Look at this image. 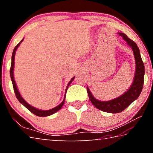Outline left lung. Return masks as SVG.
Returning <instances> with one entry per match:
<instances>
[{
  "instance_id": "1",
  "label": "left lung",
  "mask_w": 153,
  "mask_h": 153,
  "mask_svg": "<svg viewBox=\"0 0 153 153\" xmlns=\"http://www.w3.org/2000/svg\"><path fill=\"white\" fill-rule=\"evenodd\" d=\"M119 35L122 36L123 39L128 43V45L132 48L136 60V67L135 77H134L133 84L131 86L130 88L121 97L115 98V99L109 100V101H100L93 97L89 88L87 87L88 94L90 100L93 105L98 109L111 113H120L126 109L131 102L138 98L142 88H143L144 84V65L142 60L138 46L134 41L129 39L125 33H119Z\"/></svg>"
}]
</instances>
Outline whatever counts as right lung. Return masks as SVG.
I'll list each match as a JSON object with an SVG mask.
<instances>
[{
	"instance_id": "right-lung-1",
	"label": "right lung",
	"mask_w": 153,
	"mask_h": 153,
	"mask_svg": "<svg viewBox=\"0 0 153 153\" xmlns=\"http://www.w3.org/2000/svg\"><path fill=\"white\" fill-rule=\"evenodd\" d=\"M24 40V39H23ZM23 40L18 43V45L15 46L13 51V54H12V58H11V68H10V76H11V81L13 83V90H14V92H15V96H16L17 98L18 99V100L20 102V103H22V104L25 106V107H26L28 110L30 111H31L32 113L34 114V115H37V116H39V117H46V116H49L51 115H53L55 113H56V111H58L59 110H60L61 107H63V105L65 102V95H66V92H67V88H68V87L69 85L71 84V83L73 81L74 79V77L72 78L69 82L68 83V85H67V88L65 90V97H64V99L63 100V102H62L60 105H58L57 107H56L55 108H52V109L50 110H47V111H42V110H39L38 109V108H34L33 107H32V106L30 105L27 102H25L24 98L22 97V96H21L20 93L17 90V88L16 86V84H15V79H14V77H13V68H14V60H15V51H16L17 48L18 46H19V45L21 44V42H22Z\"/></svg>"
}]
</instances>
